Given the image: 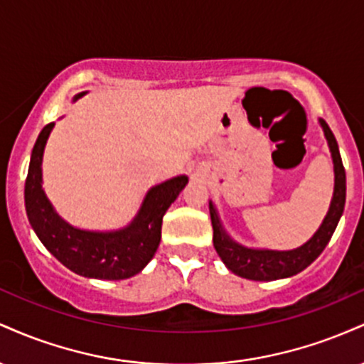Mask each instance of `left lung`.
Returning a JSON list of instances; mask_svg holds the SVG:
<instances>
[{
	"instance_id": "obj_1",
	"label": "left lung",
	"mask_w": 364,
	"mask_h": 364,
	"mask_svg": "<svg viewBox=\"0 0 364 364\" xmlns=\"http://www.w3.org/2000/svg\"><path fill=\"white\" fill-rule=\"evenodd\" d=\"M318 123L323 129L325 139H327L333 162V195L323 223L320 224L315 235L306 243L294 250H284V252L281 250L250 248V246L237 243L225 232L214 202L212 200L208 202L212 229H214L215 252L224 262V265L240 277L250 279V281H277V279H286L299 274L318 258V255L323 252L333 231H336L346 203V171L342 166L339 145H337L332 129L323 119H318Z\"/></svg>"
}]
</instances>
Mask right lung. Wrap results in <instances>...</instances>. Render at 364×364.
Masks as SVG:
<instances>
[{
    "instance_id": "obj_1",
    "label": "right lung",
    "mask_w": 364,
    "mask_h": 364,
    "mask_svg": "<svg viewBox=\"0 0 364 364\" xmlns=\"http://www.w3.org/2000/svg\"><path fill=\"white\" fill-rule=\"evenodd\" d=\"M80 92L73 101L83 97ZM54 123L46 124L37 136L25 179V210L28 223L48 252L66 269L89 279L121 281L136 275L156 255L161 243L162 217L188 185L179 174L152 186L132 223L114 231H89L66 223L54 210L43 188V156Z\"/></svg>"
}]
</instances>
